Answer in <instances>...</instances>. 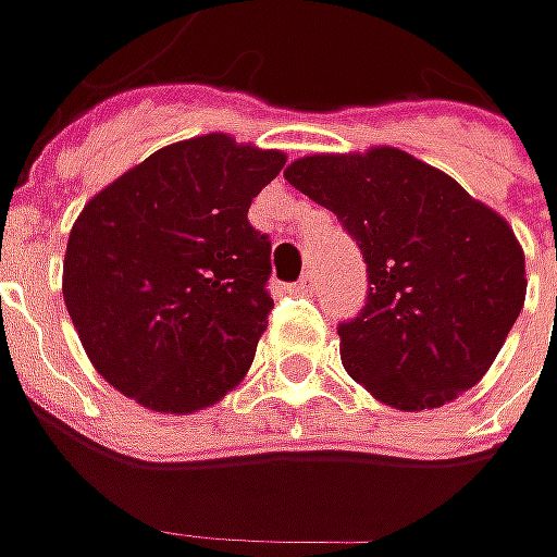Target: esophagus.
I'll list each match as a JSON object with an SVG mask.
<instances>
[{
  "instance_id": "1",
  "label": "esophagus",
  "mask_w": 557,
  "mask_h": 557,
  "mask_svg": "<svg viewBox=\"0 0 557 557\" xmlns=\"http://www.w3.org/2000/svg\"><path fill=\"white\" fill-rule=\"evenodd\" d=\"M315 290V275L307 272V275H300L297 282H294V294H312Z\"/></svg>"
}]
</instances>
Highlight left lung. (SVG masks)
<instances>
[{"label": "left lung", "instance_id": "left-lung-1", "mask_svg": "<svg viewBox=\"0 0 557 557\" xmlns=\"http://www.w3.org/2000/svg\"><path fill=\"white\" fill-rule=\"evenodd\" d=\"M285 180L332 210L366 260V307L337 325L350 377L406 412L474 387L524 307L511 225L396 148L300 158Z\"/></svg>", "mask_w": 557, "mask_h": 557}]
</instances>
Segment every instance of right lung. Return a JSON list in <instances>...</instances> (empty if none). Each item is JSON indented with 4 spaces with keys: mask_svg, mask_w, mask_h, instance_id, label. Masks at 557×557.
<instances>
[{
    "mask_svg": "<svg viewBox=\"0 0 557 557\" xmlns=\"http://www.w3.org/2000/svg\"><path fill=\"white\" fill-rule=\"evenodd\" d=\"M282 166V151L213 133L154 151L83 207L64 304L120 394L185 416L245 377L272 310V242L247 210Z\"/></svg>",
    "mask_w": 557,
    "mask_h": 557,
    "instance_id": "1",
    "label": "right lung"
}]
</instances>
